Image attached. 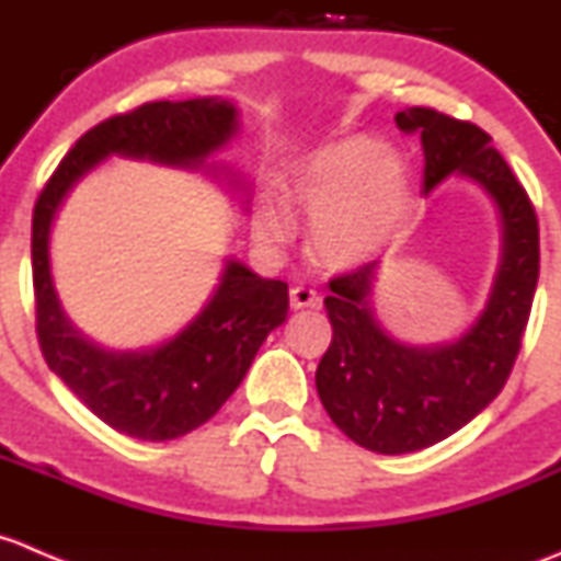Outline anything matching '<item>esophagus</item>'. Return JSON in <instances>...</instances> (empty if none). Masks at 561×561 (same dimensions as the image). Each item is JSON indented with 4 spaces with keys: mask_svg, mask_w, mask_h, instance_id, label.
Wrapping results in <instances>:
<instances>
[{
    "mask_svg": "<svg viewBox=\"0 0 561 561\" xmlns=\"http://www.w3.org/2000/svg\"><path fill=\"white\" fill-rule=\"evenodd\" d=\"M288 302H291L294 310L319 308L321 297H319V291H313V288H308V286H291V291H288Z\"/></svg>",
    "mask_w": 561,
    "mask_h": 561,
    "instance_id": "obj_1",
    "label": "esophagus"
}]
</instances>
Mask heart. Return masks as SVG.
<instances>
[{"label": "heart", "instance_id": "heart-1", "mask_svg": "<svg viewBox=\"0 0 561 561\" xmlns=\"http://www.w3.org/2000/svg\"><path fill=\"white\" fill-rule=\"evenodd\" d=\"M286 192L310 213V251L330 267H357L385 251L409 209L407 165L379 138L363 133L310 154L297 165L286 191L278 185L259 191L253 237L267 248H283L297 234V215Z\"/></svg>", "mask_w": 561, "mask_h": 561}]
</instances>
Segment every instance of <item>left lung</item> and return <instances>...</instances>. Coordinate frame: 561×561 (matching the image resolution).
I'll return each mask as SVG.
<instances>
[{"instance_id": "left-lung-1", "label": "left lung", "mask_w": 561, "mask_h": 561, "mask_svg": "<svg viewBox=\"0 0 561 561\" xmlns=\"http://www.w3.org/2000/svg\"><path fill=\"white\" fill-rule=\"evenodd\" d=\"M403 133H420L423 187L456 171L493 198L502 224V259L485 310L453 343L409 346L376 321L370 291L376 262L330 280L324 299L332 343L316 368V390L332 423L381 456L423 450L456 434L502 392L520 352L537 275L540 229L529 196L491 136L442 111H398Z\"/></svg>"}]
</instances>
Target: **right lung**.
Masks as SVG:
<instances>
[{
    "label": "right lung",
    "mask_w": 561,
    "mask_h": 561,
    "mask_svg": "<svg viewBox=\"0 0 561 561\" xmlns=\"http://www.w3.org/2000/svg\"><path fill=\"white\" fill-rule=\"evenodd\" d=\"M237 127L234 103L224 98L144 103L87 130L35 204L32 280L43 357L92 414L133 439H176L207 423L245 379L270 332L286 321L288 286L229 259L213 297L185 330L141 352H108L76 330L59 305L48 262L54 218L76 182L108 154L218 171L207 158Z\"/></svg>",
    "instance_id": "1"
}]
</instances>
